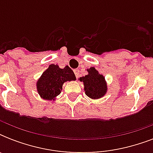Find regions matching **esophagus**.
Wrapping results in <instances>:
<instances>
[{
    "mask_svg": "<svg viewBox=\"0 0 153 153\" xmlns=\"http://www.w3.org/2000/svg\"><path fill=\"white\" fill-rule=\"evenodd\" d=\"M74 74H75V76H76V78H78L79 75V69L74 70Z\"/></svg>",
    "mask_w": 153,
    "mask_h": 153,
    "instance_id": "34e87169",
    "label": "esophagus"
}]
</instances>
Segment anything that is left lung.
I'll return each mask as SVG.
<instances>
[{"mask_svg": "<svg viewBox=\"0 0 153 153\" xmlns=\"http://www.w3.org/2000/svg\"><path fill=\"white\" fill-rule=\"evenodd\" d=\"M86 71L88 74L79 79V81L83 82L86 95L94 100L103 98L108 91V86L104 75L100 74L94 67L87 68Z\"/></svg>", "mask_w": 153, "mask_h": 153, "instance_id": "left-lung-1", "label": "left lung"}]
</instances>
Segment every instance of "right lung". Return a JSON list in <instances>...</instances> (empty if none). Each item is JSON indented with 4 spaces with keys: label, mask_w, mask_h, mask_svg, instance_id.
Instances as JSON below:
<instances>
[{
    "label": "right lung",
    "mask_w": 153,
    "mask_h": 153,
    "mask_svg": "<svg viewBox=\"0 0 153 153\" xmlns=\"http://www.w3.org/2000/svg\"><path fill=\"white\" fill-rule=\"evenodd\" d=\"M76 77L68 66L60 68L58 64H50L36 82L37 93L47 101H55L66 82L74 81Z\"/></svg>",
    "instance_id": "right-lung-1"
}]
</instances>
